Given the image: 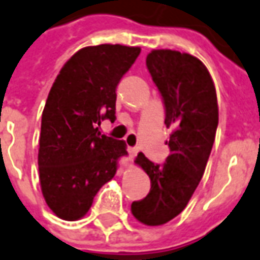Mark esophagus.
Instances as JSON below:
<instances>
[{"label":"esophagus","instance_id":"esophagus-1","mask_svg":"<svg viewBox=\"0 0 260 260\" xmlns=\"http://www.w3.org/2000/svg\"><path fill=\"white\" fill-rule=\"evenodd\" d=\"M138 147H129L128 148V152H129L131 158H135V156L138 155Z\"/></svg>","mask_w":260,"mask_h":260}]
</instances>
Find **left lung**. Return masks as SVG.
Listing matches in <instances>:
<instances>
[{
  "mask_svg": "<svg viewBox=\"0 0 260 260\" xmlns=\"http://www.w3.org/2000/svg\"><path fill=\"white\" fill-rule=\"evenodd\" d=\"M146 65L165 105V124L173 126L170 154L155 165L139 152L135 162L148 174L151 189L131 211L139 222L158 226L177 217L201 183L218 126L217 92L209 71L188 53L159 49Z\"/></svg>",
  "mask_w": 260,
  "mask_h": 260,
  "instance_id": "1",
  "label": "left lung"
}]
</instances>
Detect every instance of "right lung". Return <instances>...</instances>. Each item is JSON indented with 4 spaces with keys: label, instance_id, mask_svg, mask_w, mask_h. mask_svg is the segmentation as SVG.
Returning <instances> with one entry per match:
<instances>
[{
    "label": "right lung",
    "instance_id": "add662e5",
    "mask_svg": "<svg viewBox=\"0 0 260 260\" xmlns=\"http://www.w3.org/2000/svg\"><path fill=\"white\" fill-rule=\"evenodd\" d=\"M140 47L87 46L76 51L55 77L42 113L39 181L50 210L61 219L84 217L101 187L110 181L124 140L101 135L104 120H116V88Z\"/></svg>",
    "mask_w": 260,
    "mask_h": 260
}]
</instances>
